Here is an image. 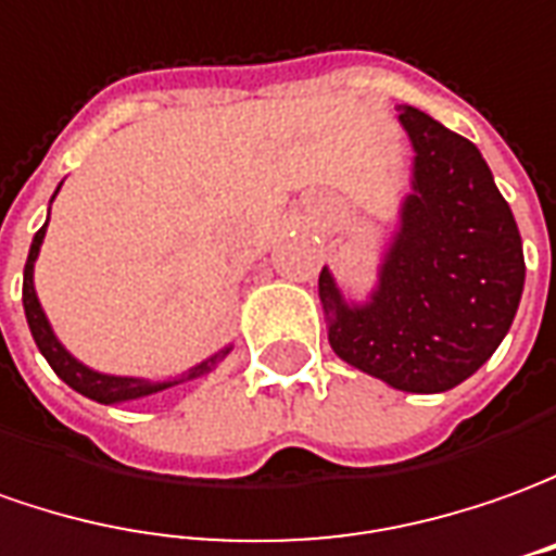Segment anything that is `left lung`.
Here are the masks:
<instances>
[{"label":"left lung","instance_id":"left-lung-1","mask_svg":"<svg viewBox=\"0 0 556 556\" xmlns=\"http://www.w3.org/2000/svg\"><path fill=\"white\" fill-rule=\"evenodd\" d=\"M414 194L368 304H346L323 267L328 343L402 392H447L496 353L523 294V249L481 151L414 105Z\"/></svg>","mask_w":556,"mask_h":556}]
</instances>
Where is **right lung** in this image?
<instances>
[{"label":"right lung","instance_id":"right-lung-1","mask_svg":"<svg viewBox=\"0 0 556 556\" xmlns=\"http://www.w3.org/2000/svg\"><path fill=\"white\" fill-rule=\"evenodd\" d=\"M45 228H48V222L36 230V237H33V247H29V255H26V267H24V309H26V323H29V331H33V341L41 350V356L48 358V365L54 368V374L72 387L75 392H81V395H88L93 402H103V405H115V402H134V399H142V395H151V392H161V389L176 387V383H185V380H194V377H203V374H210L222 362V358L228 356L230 346H225L222 353H215L213 358H206V362H200L198 368H191L182 377H176V380H164V383H151V380H139V377H112V374H100V371H90L88 365H81L78 358H72L66 350H63V343L56 341L54 331L48 326V319H45V313H41L39 298H36V286H33V264L39 258V247L41 240H45Z\"/></svg>","mask_w":556,"mask_h":556}]
</instances>
